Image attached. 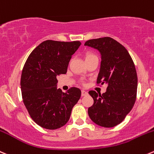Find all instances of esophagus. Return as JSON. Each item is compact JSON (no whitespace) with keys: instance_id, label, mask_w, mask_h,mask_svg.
I'll use <instances>...</instances> for the list:
<instances>
[{"instance_id":"obj_1","label":"esophagus","mask_w":154,"mask_h":154,"mask_svg":"<svg viewBox=\"0 0 154 154\" xmlns=\"http://www.w3.org/2000/svg\"><path fill=\"white\" fill-rule=\"evenodd\" d=\"M88 95V92L85 90H82L81 91V95L82 96H86V95Z\"/></svg>"}]
</instances>
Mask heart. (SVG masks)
<instances>
[{"mask_svg":"<svg viewBox=\"0 0 154 154\" xmlns=\"http://www.w3.org/2000/svg\"><path fill=\"white\" fill-rule=\"evenodd\" d=\"M95 57H96V56H95L93 53H86V55H85V61L89 60V59H92V58H95Z\"/></svg>","mask_w":154,"mask_h":154,"instance_id":"1","label":"heart"}]
</instances>
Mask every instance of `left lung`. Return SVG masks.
<instances>
[{
    "mask_svg": "<svg viewBox=\"0 0 154 154\" xmlns=\"http://www.w3.org/2000/svg\"><path fill=\"white\" fill-rule=\"evenodd\" d=\"M101 54L97 83L107 85L104 93L91 90L94 103L88 108L91 120L100 126L113 127L120 124L131 111L136 100L138 77L129 52L109 37L92 39L84 44Z\"/></svg>",
    "mask_w": 154,
    "mask_h": 154,
    "instance_id": "left-lung-1",
    "label": "left lung"
}]
</instances>
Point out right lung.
I'll return each instance as SVG.
<instances>
[{"label":"right lung","instance_id":"right-lung-1","mask_svg":"<svg viewBox=\"0 0 154 154\" xmlns=\"http://www.w3.org/2000/svg\"><path fill=\"white\" fill-rule=\"evenodd\" d=\"M80 41H45L28 56L21 76L24 104L32 120L47 129H57L69 120L81 91L71 87L66 92L57 88V77L66 74Z\"/></svg>","mask_w":154,"mask_h":154}]
</instances>
